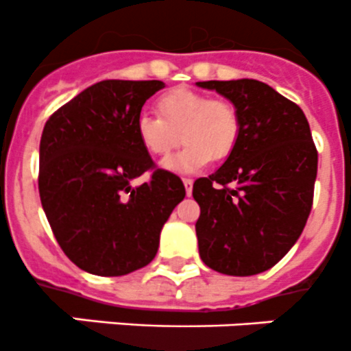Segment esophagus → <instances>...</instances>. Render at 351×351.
Returning <instances> with one entry per match:
<instances>
[{"label":"esophagus","mask_w":351,"mask_h":351,"mask_svg":"<svg viewBox=\"0 0 351 351\" xmlns=\"http://www.w3.org/2000/svg\"><path fill=\"white\" fill-rule=\"evenodd\" d=\"M182 182H184V188H186V195H191V191H193V179H189V178H184L182 179Z\"/></svg>","instance_id":"obj_1"}]
</instances>
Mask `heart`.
Returning <instances> with one entry per match:
<instances>
[{"label": "heart", "instance_id": "1", "mask_svg": "<svg viewBox=\"0 0 351 351\" xmlns=\"http://www.w3.org/2000/svg\"><path fill=\"white\" fill-rule=\"evenodd\" d=\"M160 117L141 114L136 134L153 158H165L181 144L182 151L163 165L191 172L208 162L228 158L240 139V114L230 101L212 99L191 88L170 90L156 102Z\"/></svg>", "mask_w": 351, "mask_h": 351}]
</instances>
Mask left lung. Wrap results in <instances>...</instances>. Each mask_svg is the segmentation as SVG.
I'll list each match as a JSON object with an SVG mask.
<instances>
[{"label": "left lung", "instance_id": "1", "mask_svg": "<svg viewBox=\"0 0 351 351\" xmlns=\"http://www.w3.org/2000/svg\"><path fill=\"white\" fill-rule=\"evenodd\" d=\"M233 102L240 139L226 162L193 184L198 250L208 268L250 276L275 266L303 233L318 153L298 104L257 80L198 82Z\"/></svg>", "mask_w": 351, "mask_h": 351}]
</instances>
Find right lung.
I'll list each match as a JSON object with an SVG mask.
<instances>
[{
    "label": "right lung",
    "instance_id": "1",
    "mask_svg": "<svg viewBox=\"0 0 351 351\" xmlns=\"http://www.w3.org/2000/svg\"><path fill=\"white\" fill-rule=\"evenodd\" d=\"M165 83L104 80L45 123L38 188L53 237L83 271L120 276L149 265L160 231L186 197L181 179L156 169L136 120ZM144 171L150 179L135 181Z\"/></svg>",
    "mask_w": 351,
    "mask_h": 351
}]
</instances>
